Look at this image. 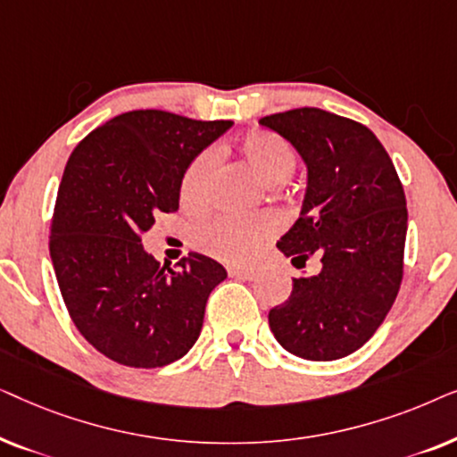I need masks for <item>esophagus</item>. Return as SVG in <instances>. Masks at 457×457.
Listing matches in <instances>:
<instances>
[{
	"instance_id": "obj_1",
	"label": "esophagus",
	"mask_w": 457,
	"mask_h": 457,
	"mask_svg": "<svg viewBox=\"0 0 457 457\" xmlns=\"http://www.w3.org/2000/svg\"><path fill=\"white\" fill-rule=\"evenodd\" d=\"M228 274L233 278H241V280H253L255 272L252 270V268H228Z\"/></svg>"
}]
</instances>
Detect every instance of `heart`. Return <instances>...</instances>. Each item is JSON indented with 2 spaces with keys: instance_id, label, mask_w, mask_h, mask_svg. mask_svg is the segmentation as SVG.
<instances>
[{
  "instance_id": "heart-1",
  "label": "heart",
  "mask_w": 457,
  "mask_h": 457,
  "mask_svg": "<svg viewBox=\"0 0 457 457\" xmlns=\"http://www.w3.org/2000/svg\"><path fill=\"white\" fill-rule=\"evenodd\" d=\"M239 154L245 164L268 185H277L289 177L295 168V154L278 135L258 130L249 133L239 143ZM212 154H202L187 166L180 179L179 197L187 210H199L208 199L212 183ZM272 222L264 216L218 218L195 233V245L205 253L220 258L228 264H245L258 253L268 237L272 235Z\"/></svg>"
}]
</instances>
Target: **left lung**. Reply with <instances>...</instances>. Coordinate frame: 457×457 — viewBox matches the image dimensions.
I'll return each mask as SVG.
<instances>
[{"instance_id":"obj_1","label":"left lung","mask_w":457,"mask_h":457,"mask_svg":"<svg viewBox=\"0 0 457 457\" xmlns=\"http://www.w3.org/2000/svg\"><path fill=\"white\" fill-rule=\"evenodd\" d=\"M289 141L308 180L302 212L277 247L297 268L318 255L316 277L293 278L268 322L280 345L312 361L345 358L389 314L403 274L408 208L395 166L364 124L320 108L260 118Z\"/></svg>"}]
</instances>
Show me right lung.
<instances>
[{"instance_id": "obj_1", "label": "right lung", "mask_w": 457, "mask_h": 457, "mask_svg": "<svg viewBox=\"0 0 457 457\" xmlns=\"http://www.w3.org/2000/svg\"><path fill=\"white\" fill-rule=\"evenodd\" d=\"M230 127L135 110L87 135L68 158L49 253L72 322L105 358L160 368L195 345L227 270L195 252L162 268L141 237L162 212L179 210L187 166Z\"/></svg>"}]
</instances>
